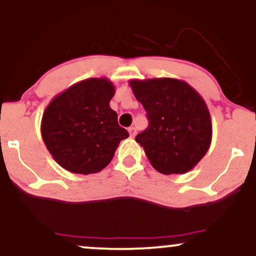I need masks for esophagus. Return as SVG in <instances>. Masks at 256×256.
<instances>
[{
    "label": "esophagus",
    "mask_w": 256,
    "mask_h": 256,
    "mask_svg": "<svg viewBox=\"0 0 256 256\" xmlns=\"http://www.w3.org/2000/svg\"><path fill=\"white\" fill-rule=\"evenodd\" d=\"M136 128H134V126H132V128H128V134H130V136L131 137H134V136H136Z\"/></svg>",
    "instance_id": "34e87169"
}]
</instances>
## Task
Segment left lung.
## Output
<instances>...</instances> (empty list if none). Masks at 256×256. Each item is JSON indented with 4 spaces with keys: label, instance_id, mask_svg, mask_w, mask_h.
<instances>
[{
    "label": "left lung",
    "instance_id": "1",
    "mask_svg": "<svg viewBox=\"0 0 256 256\" xmlns=\"http://www.w3.org/2000/svg\"><path fill=\"white\" fill-rule=\"evenodd\" d=\"M149 126L136 136L152 166L162 174H183L198 164L212 142V122L201 95L174 78L130 80Z\"/></svg>",
    "mask_w": 256,
    "mask_h": 256
}]
</instances>
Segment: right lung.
Masks as SVG:
<instances>
[{"label":"right lung","mask_w":256,"mask_h":256,"mask_svg":"<svg viewBox=\"0 0 256 256\" xmlns=\"http://www.w3.org/2000/svg\"><path fill=\"white\" fill-rule=\"evenodd\" d=\"M114 92L110 79L89 78L58 94L46 108L40 122L43 142L64 170L79 174L102 171L120 140L128 137L110 106Z\"/></svg>","instance_id":"right-lung-1"}]
</instances>
